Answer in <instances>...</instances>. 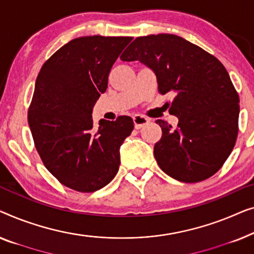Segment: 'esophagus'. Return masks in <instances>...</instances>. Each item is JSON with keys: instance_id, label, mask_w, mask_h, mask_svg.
I'll use <instances>...</instances> for the list:
<instances>
[{"instance_id": "34e87169", "label": "esophagus", "mask_w": 254, "mask_h": 254, "mask_svg": "<svg viewBox=\"0 0 254 254\" xmlns=\"http://www.w3.org/2000/svg\"><path fill=\"white\" fill-rule=\"evenodd\" d=\"M149 122V119L147 117L142 116V115H134L133 116V123H134V127L135 128H140L146 124H148Z\"/></svg>"}]
</instances>
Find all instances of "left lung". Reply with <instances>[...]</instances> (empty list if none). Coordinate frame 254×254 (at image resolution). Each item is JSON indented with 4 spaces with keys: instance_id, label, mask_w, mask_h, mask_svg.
Returning <instances> with one entry per match:
<instances>
[{
    "instance_id": "left-lung-1",
    "label": "left lung",
    "mask_w": 254,
    "mask_h": 254,
    "mask_svg": "<svg viewBox=\"0 0 254 254\" xmlns=\"http://www.w3.org/2000/svg\"><path fill=\"white\" fill-rule=\"evenodd\" d=\"M140 61L158 79L160 94L173 93L169 113L176 127L158 120L162 137L154 146L159 167L170 177L197 183L217 173L237 140L239 96L215 56L174 34L139 37L121 56Z\"/></svg>"
}]
</instances>
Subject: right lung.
Wrapping results in <instances>:
<instances>
[{"label": "right lung", "instance_id": "1", "mask_svg": "<svg viewBox=\"0 0 254 254\" xmlns=\"http://www.w3.org/2000/svg\"><path fill=\"white\" fill-rule=\"evenodd\" d=\"M131 37H81L55 52L40 69L31 105L34 146L49 173L64 187L94 192L113 181L120 147L133 121L100 120L92 109L108 87L110 70Z\"/></svg>", "mask_w": 254, "mask_h": 254}]
</instances>
